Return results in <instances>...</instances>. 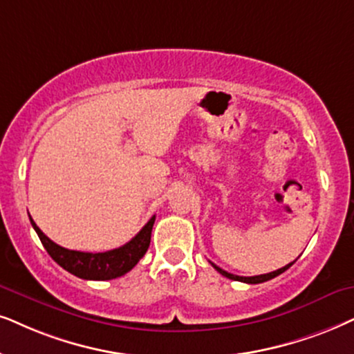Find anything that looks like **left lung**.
<instances>
[{
	"mask_svg": "<svg viewBox=\"0 0 354 354\" xmlns=\"http://www.w3.org/2000/svg\"><path fill=\"white\" fill-rule=\"evenodd\" d=\"M210 265H212L214 268H216V270H217L218 272H221L222 276L229 277V279H234V281H241V283H247V284H259V283H265V281H270V279H272V277L279 276L281 272H284L286 270H288V268L292 266V265H294V261H292V263H289V265H286L284 268H281V270H276V271H272V272H266V274H259V276H250V277L232 274V272H227L225 270H222V268H218L217 265H214V263H210Z\"/></svg>",
	"mask_w": 354,
	"mask_h": 354,
	"instance_id": "left-lung-1",
	"label": "left lung"
}]
</instances>
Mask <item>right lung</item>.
<instances>
[{"mask_svg": "<svg viewBox=\"0 0 354 354\" xmlns=\"http://www.w3.org/2000/svg\"><path fill=\"white\" fill-rule=\"evenodd\" d=\"M34 230L37 232L44 248L50 254L53 261L60 265L71 274L82 277V279L91 281H107L115 279V277L124 276L133 266L140 261L149 250L151 229H153L155 216L145 223L144 229L133 236L131 241L122 245V247L109 250L102 253H86V252H75V250H66L55 241H52L42 230L35 225V222L30 218Z\"/></svg>", "mask_w": 354, "mask_h": 354, "instance_id": "right-lung-1", "label": "right lung"}]
</instances>
